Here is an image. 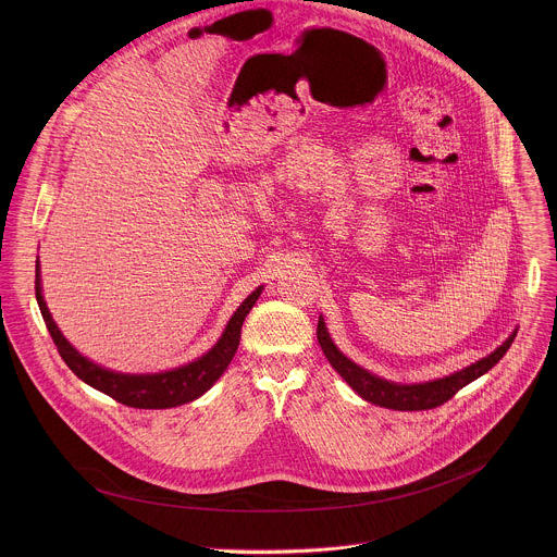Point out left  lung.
<instances>
[{
    "label": "left lung",
    "instance_id": "obj_1",
    "mask_svg": "<svg viewBox=\"0 0 557 557\" xmlns=\"http://www.w3.org/2000/svg\"><path fill=\"white\" fill-rule=\"evenodd\" d=\"M515 336H517V330L486 358H480L474 364H470L448 377L424 382V384H395V382H388L384 377L369 373L367 369L358 367L347 356H343V351H338V347L332 343L323 319L319 318L318 323L319 345H321L327 362L332 364V369L364 400L380 405V407L398 409V411H420V409H433L437 405H444L448 398L455 397L463 386L472 384L480 375L491 371L504 358V354L512 345Z\"/></svg>",
    "mask_w": 557,
    "mask_h": 557
}]
</instances>
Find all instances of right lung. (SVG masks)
I'll return each instance as SVG.
<instances>
[{
  "label": "right lung",
  "mask_w": 557,
  "mask_h": 557,
  "mask_svg": "<svg viewBox=\"0 0 557 557\" xmlns=\"http://www.w3.org/2000/svg\"><path fill=\"white\" fill-rule=\"evenodd\" d=\"M261 289L263 287H257L239 305L238 311L230 319V323H227L223 336L216 341V345L208 354L197 358L195 362H188L180 369H171V371H162V373L131 375V373H115L100 364H94L91 360L81 356L79 351L64 338V334L55 325V321L47 309V302L42 298L40 263L36 261V300H38L42 319L51 332V338L58 345L62 360L87 386L115 398L122 405L139 407V409L177 407V405H184V403L195 400L203 393H208L214 386V382L225 373L232 358L236 356L242 323L248 315V311L255 307L257 298L261 296Z\"/></svg>",
  "instance_id": "right-lung-1"
}]
</instances>
